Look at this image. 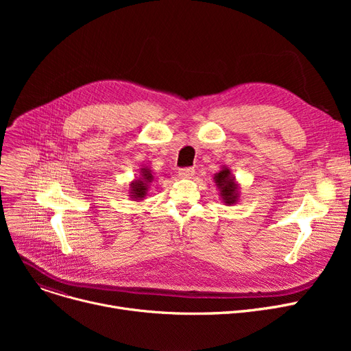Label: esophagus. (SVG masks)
<instances>
[{
	"label": "esophagus",
	"instance_id": "obj_1",
	"mask_svg": "<svg viewBox=\"0 0 351 351\" xmlns=\"http://www.w3.org/2000/svg\"><path fill=\"white\" fill-rule=\"evenodd\" d=\"M195 175V169L193 168H182L179 169V176L182 179H192Z\"/></svg>",
	"mask_w": 351,
	"mask_h": 351
}]
</instances>
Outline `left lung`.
Segmentation results:
<instances>
[{
  "mask_svg": "<svg viewBox=\"0 0 351 351\" xmlns=\"http://www.w3.org/2000/svg\"><path fill=\"white\" fill-rule=\"evenodd\" d=\"M215 185L219 189L220 200L223 202V205L232 206L237 204L239 199H241V188H239V183L236 178L232 175L230 168L228 166H222L217 173L213 176Z\"/></svg>",
  "mask_w": 351,
  "mask_h": 351,
  "instance_id": "obj_1",
  "label": "left lung"
}]
</instances>
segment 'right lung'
<instances>
[{
    "label": "right lung",
    "mask_w": 351,
    "mask_h": 351,
    "mask_svg": "<svg viewBox=\"0 0 351 351\" xmlns=\"http://www.w3.org/2000/svg\"><path fill=\"white\" fill-rule=\"evenodd\" d=\"M155 182V176L149 166H142L139 169V176L129 183V197L135 202H142L151 189V183Z\"/></svg>",
    "instance_id": "obj_1"
}]
</instances>
